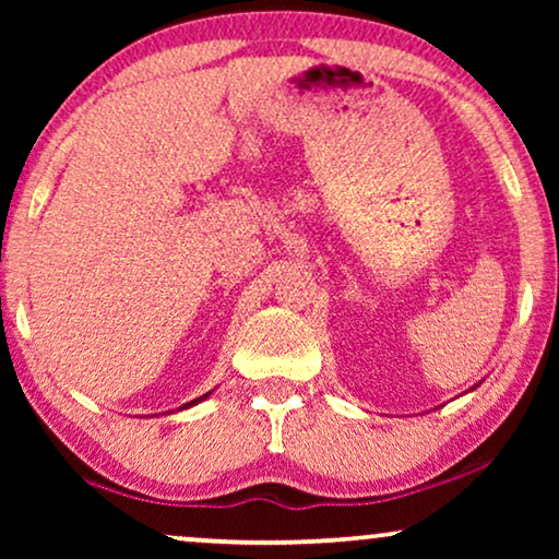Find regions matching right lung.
<instances>
[{
	"mask_svg": "<svg viewBox=\"0 0 559 559\" xmlns=\"http://www.w3.org/2000/svg\"><path fill=\"white\" fill-rule=\"evenodd\" d=\"M205 396H209V394H203V396H201V400H205ZM201 400H193V402H188V404H186V407H193V404H198V402H201Z\"/></svg>",
	"mask_w": 559,
	"mask_h": 559,
	"instance_id": "obj_1",
	"label": "right lung"
}]
</instances>
